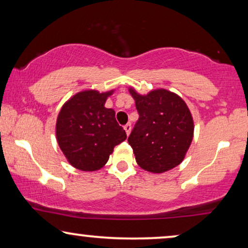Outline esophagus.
<instances>
[{
    "mask_svg": "<svg viewBox=\"0 0 248 248\" xmlns=\"http://www.w3.org/2000/svg\"><path fill=\"white\" fill-rule=\"evenodd\" d=\"M124 130H125V132H126V134L127 135H130V133H131V131H132V125L128 123V124H126L124 126Z\"/></svg>",
    "mask_w": 248,
    "mask_h": 248,
    "instance_id": "obj_1",
    "label": "esophagus"
}]
</instances>
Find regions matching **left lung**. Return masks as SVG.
Masks as SVG:
<instances>
[{
  "instance_id": "obj_1",
  "label": "left lung",
  "mask_w": 248,
  "mask_h": 248,
  "mask_svg": "<svg viewBox=\"0 0 248 248\" xmlns=\"http://www.w3.org/2000/svg\"><path fill=\"white\" fill-rule=\"evenodd\" d=\"M135 100L139 120L128 137L135 160L144 170L161 174L184 160L192 143L194 122L178 94L155 89L140 94L128 89Z\"/></svg>"
}]
</instances>
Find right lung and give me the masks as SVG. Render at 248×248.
Here are the masks:
<instances>
[{"mask_svg": "<svg viewBox=\"0 0 248 248\" xmlns=\"http://www.w3.org/2000/svg\"><path fill=\"white\" fill-rule=\"evenodd\" d=\"M114 90L80 91L61 108L56 121V140L70 165L83 171L103 168L115 145L126 139L115 111L105 107Z\"/></svg>", "mask_w": 248, "mask_h": 248, "instance_id": "right-lung-1", "label": "right lung"}]
</instances>
